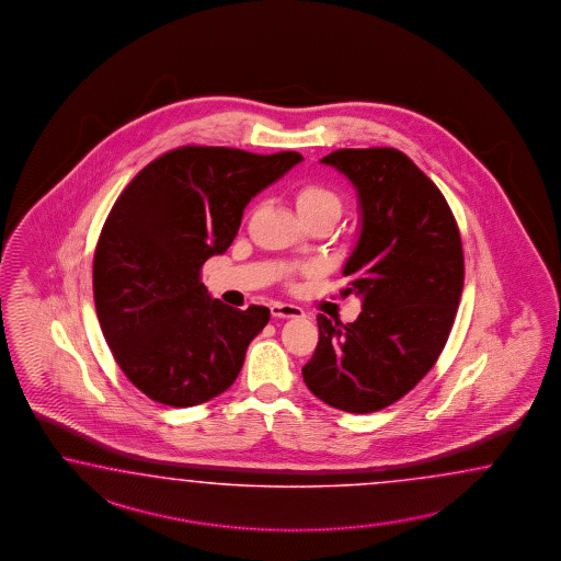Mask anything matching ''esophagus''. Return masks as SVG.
<instances>
[{"mask_svg": "<svg viewBox=\"0 0 561 561\" xmlns=\"http://www.w3.org/2000/svg\"><path fill=\"white\" fill-rule=\"evenodd\" d=\"M272 314L275 319H302L304 310L296 304L273 302Z\"/></svg>", "mask_w": 561, "mask_h": 561, "instance_id": "1", "label": "esophagus"}]
</instances>
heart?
<instances>
[{"mask_svg": "<svg viewBox=\"0 0 561 561\" xmlns=\"http://www.w3.org/2000/svg\"><path fill=\"white\" fill-rule=\"evenodd\" d=\"M294 202H296V208L302 218L327 214L336 220L343 213L341 197L336 196V192H333L331 187L320 185V183H304L300 187H296Z\"/></svg>", "mask_w": 561, "mask_h": 561, "instance_id": "obj_1", "label": "heart"}]
</instances>
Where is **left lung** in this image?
Masks as SVG:
<instances>
[{"label":"left lung","instance_id":"left-lung-1","mask_svg":"<svg viewBox=\"0 0 561 561\" xmlns=\"http://www.w3.org/2000/svg\"><path fill=\"white\" fill-rule=\"evenodd\" d=\"M357 187L362 234L343 275L364 310L343 324L319 314V345L302 367L333 409H386L437 364L463 289V249L439 187L404 152L339 149L322 159Z\"/></svg>","mask_w":561,"mask_h":561}]
</instances>
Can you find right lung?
Segmentation results:
<instances>
[{
    "label": "right lung",
    "mask_w": 561,
    "mask_h": 561,
    "mask_svg": "<svg viewBox=\"0 0 561 561\" xmlns=\"http://www.w3.org/2000/svg\"><path fill=\"white\" fill-rule=\"evenodd\" d=\"M300 161L187 145L124 187L95 247L93 300L107 347L142 394L185 409L232 386L270 308L213 300L199 272L234 241L251 197Z\"/></svg>",
    "instance_id": "add662e5"
}]
</instances>
